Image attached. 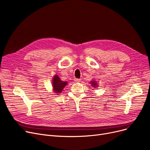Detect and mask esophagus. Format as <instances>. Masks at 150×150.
Returning <instances> with one entry per match:
<instances>
[{"instance_id": "34e87169", "label": "esophagus", "mask_w": 150, "mask_h": 150, "mask_svg": "<svg viewBox=\"0 0 150 150\" xmlns=\"http://www.w3.org/2000/svg\"><path fill=\"white\" fill-rule=\"evenodd\" d=\"M74 81L76 82H79L81 81V79H77V78H75Z\"/></svg>"}]
</instances>
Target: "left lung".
Instances as JSON below:
<instances>
[{"label": "left lung", "instance_id": "1", "mask_svg": "<svg viewBox=\"0 0 150 150\" xmlns=\"http://www.w3.org/2000/svg\"><path fill=\"white\" fill-rule=\"evenodd\" d=\"M91 83L93 87H94L95 88V87H97V86H98L97 83H96V82H95V81H92L91 82Z\"/></svg>", "mask_w": 150, "mask_h": 150}]
</instances>
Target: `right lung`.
<instances>
[{
    "label": "right lung",
    "mask_w": 150,
    "mask_h": 150,
    "mask_svg": "<svg viewBox=\"0 0 150 150\" xmlns=\"http://www.w3.org/2000/svg\"><path fill=\"white\" fill-rule=\"evenodd\" d=\"M52 82V86L54 88V91L55 93H61L63 88L65 87V86H66L68 83L67 82L62 81L57 75L54 76Z\"/></svg>",
    "instance_id": "obj_1"
}]
</instances>
